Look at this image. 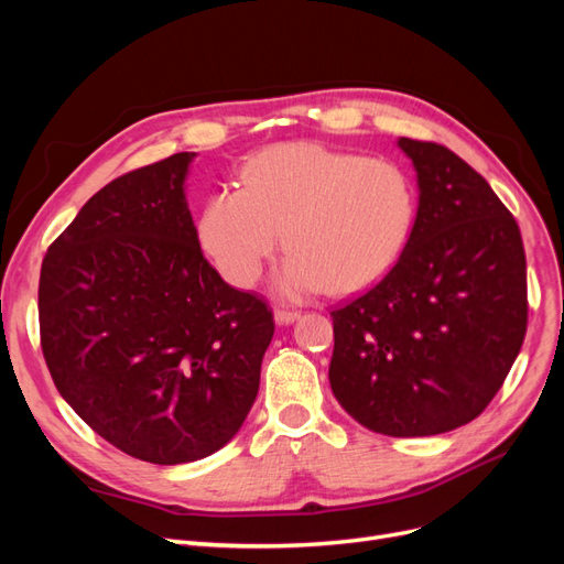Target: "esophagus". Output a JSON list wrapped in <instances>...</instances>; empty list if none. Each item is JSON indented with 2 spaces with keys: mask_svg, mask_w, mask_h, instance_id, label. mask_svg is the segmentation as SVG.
Returning <instances> with one entry per match:
<instances>
[{
  "mask_svg": "<svg viewBox=\"0 0 564 564\" xmlns=\"http://www.w3.org/2000/svg\"><path fill=\"white\" fill-rule=\"evenodd\" d=\"M301 313L299 311H284V308H278L275 311V322L278 324H292L294 319H299Z\"/></svg>",
  "mask_w": 564,
  "mask_h": 564,
  "instance_id": "1",
  "label": "esophagus"
}]
</instances>
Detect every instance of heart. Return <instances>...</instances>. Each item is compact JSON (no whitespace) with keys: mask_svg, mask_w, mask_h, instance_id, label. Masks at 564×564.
Listing matches in <instances>:
<instances>
[{"mask_svg":"<svg viewBox=\"0 0 564 564\" xmlns=\"http://www.w3.org/2000/svg\"><path fill=\"white\" fill-rule=\"evenodd\" d=\"M404 166L317 143L263 150L242 191L214 193L199 216V245L230 284L251 286L265 261L292 251L278 275L284 296L352 294L398 263L416 220Z\"/></svg>","mask_w":564,"mask_h":564,"instance_id":"1","label":"heart"}]
</instances>
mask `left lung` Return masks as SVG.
<instances>
[{"mask_svg":"<svg viewBox=\"0 0 564 564\" xmlns=\"http://www.w3.org/2000/svg\"><path fill=\"white\" fill-rule=\"evenodd\" d=\"M419 183L412 237L388 275L332 311L329 383L365 429L440 435L485 412L527 332L520 228L445 145L400 139Z\"/></svg>","mask_w":564,"mask_h":564,"instance_id":"1","label":"left lung"}]
</instances>
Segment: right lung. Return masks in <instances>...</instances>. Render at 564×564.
I'll return each mask as SVG.
<instances>
[{"mask_svg": "<svg viewBox=\"0 0 564 564\" xmlns=\"http://www.w3.org/2000/svg\"><path fill=\"white\" fill-rule=\"evenodd\" d=\"M195 152L115 178L48 247L42 352L63 400L110 445L158 466L242 429L275 322L204 259L185 199Z\"/></svg>", "mask_w": 564, "mask_h": 564, "instance_id": "obj_1", "label": "right lung"}]
</instances>
